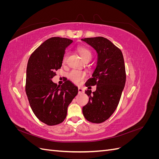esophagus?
Here are the masks:
<instances>
[{"label":"esophagus","instance_id":"obj_1","mask_svg":"<svg viewBox=\"0 0 159 159\" xmlns=\"http://www.w3.org/2000/svg\"><path fill=\"white\" fill-rule=\"evenodd\" d=\"M78 92H79L80 93H82L84 92V90L83 88H78Z\"/></svg>","mask_w":159,"mask_h":159}]
</instances>
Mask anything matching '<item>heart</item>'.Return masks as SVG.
I'll return each instance as SVG.
<instances>
[{"label": "heart", "mask_w": 159, "mask_h": 159, "mask_svg": "<svg viewBox=\"0 0 159 159\" xmlns=\"http://www.w3.org/2000/svg\"><path fill=\"white\" fill-rule=\"evenodd\" d=\"M77 50H78L80 56L81 57V58H82L85 61L89 59L91 60L92 54H91V51L89 49H88L87 48L80 46L77 48ZM67 56H68V53L66 52L63 56V59H62L63 63H66V60H67ZM85 75H86V73L84 71L78 70H73L69 72L68 78L73 83L78 84H80L81 81L84 79Z\"/></svg>", "instance_id": "obj_1"}]
</instances>
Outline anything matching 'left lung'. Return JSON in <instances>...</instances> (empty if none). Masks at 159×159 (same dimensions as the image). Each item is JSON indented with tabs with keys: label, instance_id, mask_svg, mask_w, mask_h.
Here are the masks:
<instances>
[{
	"label": "left lung",
	"instance_id": "obj_1",
	"mask_svg": "<svg viewBox=\"0 0 159 159\" xmlns=\"http://www.w3.org/2000/svg\"><path fill=\"white\" fill-rule=\"evenodd\" d=\"M98 53L97 66L85 83L86 87L96 85V90L85 91L89 102L82 108L89 122L101 123L108 119L116 109L126 81L125 66L122 52L103 37L81 39Z\"/></svg>",
	"mask_w": 159,
	"mask_h": 159
}]
</instances>
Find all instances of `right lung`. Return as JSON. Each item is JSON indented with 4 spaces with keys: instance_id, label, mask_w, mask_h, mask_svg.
<instances>
[{
    "instance_id": "add662e5",
    "label": "right lung",
    "mask_w": 159,
    "mask_h": 159,
    "mask_svg": "<svg viewBox=\"0 0 159 159\" xmlns=\"http://www.w3.org/2000/svg\"><path fill=\"white\" fill-rule=\"evenodd\" d=\"M72 40L52 37L31 54L26 68V93L32 111L40 121L56 125L64 121L68 105L78 89L67 80L61 86L52 81L60 69L67 47Z\"/></svg>"
}]
</instances>
